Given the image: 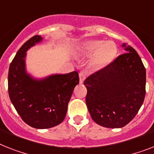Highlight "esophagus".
Masks as SVG:
<instances>
[{
	"label": "esophagus",
	"mask_w": 154,
	"mask_h": 154,
	"mask_svg": "<svg viewBox=\"0 0 154 154\" xmlns=\"http://www.w3.org/2000/svg\"><path fill=\"white\" fill-rule=\"evenodd\" d=\"M85 79H86V75L84 72H80L79 73V82L80 83H83Z\"/></svg>",
	"instance_id": "1"
}]
</instances>
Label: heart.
Listing matches in <instances>:
<instances>
[{
    "instance_id": "b5f03b06",
    "label": "heart",
    "mask_w": 154,
    "mask_h": 154,
    "mask_svg": "<svg viewBox=\"0 0 154 154\" xmlns=\"http://www.w3.org/2000/svg\"><path fill=\"white\" fill-rule=\"evenodd\" d=\"M79 55L91 57L89 65L93 71H100L106 68L115 60L118 49L115 43L101 40L87 41L79 47Z\"/></svg>"
}]
</instances>
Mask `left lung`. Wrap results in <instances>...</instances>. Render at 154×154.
<instances>
[{"instance_id": "obj_1", "label": "left lung", "mask_w": 154, "mask_h": 154, "mask_svg": "<svg viewBox=\"0 0 154 154\" xmlns=\"http://www.w3.org/2000/svg\"><path fill=\"white\" fill-rule=\"evenodd\" d=\"M126 53L84 81L86 103L93 120L120 128L138 113L146 95V69L138 53L123 43Z\"/></svg>"}]
</instances>
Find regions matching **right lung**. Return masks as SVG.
I'll list each match as a JSON object with an SVG mask.
<instances>
[{
    "label": "right lung",
    "instance_id": "right-lung-1",
    "mask_svg": "<svg viewBox=\"0 0 154 154\" xmlns=\"http://www.w3.org/2000/svg\"><path fill=\"white\" fill-rule=\"evenodd\" d=\"M35 35L21 46L8 70V94L12 105L26 124L46 129L64 120L75 87L79 82L77 72L35 78L26 70V52L42 42Z\"/></svg>",
    "mask_w": 154,
    "mask_h": 154
}]
</instances>
